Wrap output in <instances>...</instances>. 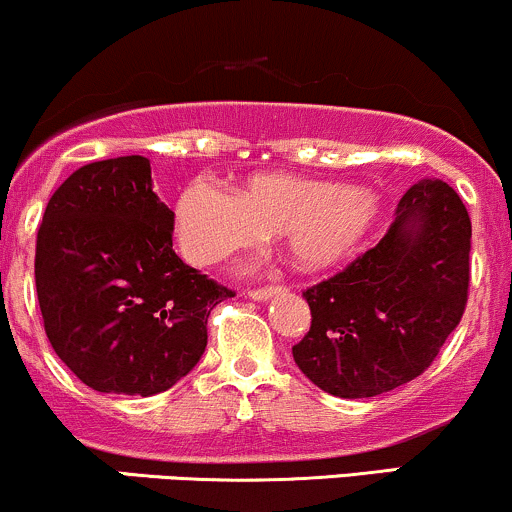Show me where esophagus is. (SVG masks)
I'll return each mask as SVG.
<instances>
[{
  "label": "esophagus",
  "instance_id": "obj_1",
  "mask_svg": "<svg viewBox=\"0 0 512 512\" xmlns=\"http://www.w3.org/2000/svg\"><path fill=\"white\" fill-rule=\"evenodd\" d=\"M276 291H279L276 286H262V289H250L248 296L252 301H267V298H272Z\"/></svg>",
  "mask_w": 512,
  "mask_h": 512
}]
</instances>
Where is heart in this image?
<instances>
[{"instance_id": "1", "label": "heart", "mask_w": 512, "mask_h": 512, "mask_svg": "<svg viewBox=\"0 0 512 512\" xmlns=\"http://www.w3.org/2000/svg\"><path fill=\"white\" fill-rule=\"evenodd\" d=\"M378 216L373 192L286 173H255L236 192L195 180L175 204L180 248L199 267L252 248L264 233H279L293 267L322 272L344 262Z\"/></svg>"}]
</instances>
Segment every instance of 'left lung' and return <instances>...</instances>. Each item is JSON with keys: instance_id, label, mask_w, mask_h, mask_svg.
<instances>
[{"instance_id": "left-lung-1", "label": "left lung", "mask_w": 512, "mask_h": 512, "mask_svg": "<svg viewBox=\"0 0 512 512\" xmlns=\"http://www.w3.org/2000/svg\"><path fill=\"white\" fill-rule=\"evenodd\" d=\"M469 248L472 221L448 182L409 187L375 248L303 291L313 320L293 361L344 399L419 378L462 320Z\"/></svg>"}]
</instances>
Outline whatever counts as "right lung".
Listing matches in <instances>:
<instances>
[{"instance_id": "right-lung-1", "label": "right lung", "mask_w": 512, "mask_h": 512, "mask_svg": "<svg viewBox=\"0 0 512 512\" xmlns=\"http://www.w3.org/2000/svg\"><path fill=\"white\" fill-rule=\"evenodd\" d=\"M173 223L144 156L81 166L45 207L35 240L45 334L93 390L166 392L207 349L211 310L236 296L175 255Z\"/></svg>"}]
</instances>
